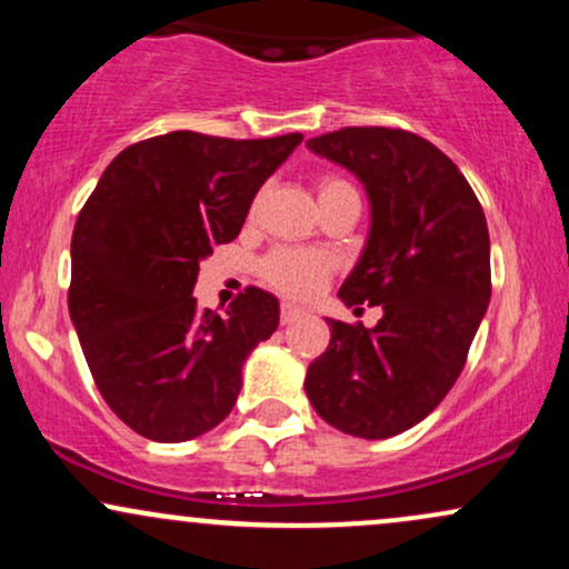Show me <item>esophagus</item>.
Returning <instances> with one entry per match:
<instances>
[{"instance_id":"34e87169","label":"esophagus","mask_w":569,"mask_h":569,"mask_svg":"<svg viewBox=\"0 0 569 569\" xmlns=\"http://www.w3.org/2000/svg\"><path fill=\"white\" fill-rule=\"evenodd\" d=\"M302 316H305L302 307H297V305H291V302L280 305V323H283V326L299 321V318H302Z\"/></svg>"}]
</instances>
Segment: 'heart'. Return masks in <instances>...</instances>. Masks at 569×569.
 Instances as JSON below:
<instances>
[{
    "mask_svg": "<svg viewBox=\"0 0 569 569\" xmlns=\"http://www.w3.org/2000/svg\"><path fill=\"white\" fill-rule=\"evenodd\" d=\"M342 189L352 187L337 176H323L318 179V200ZM331 270H335V262L329 253L310 251V248H276L259 262V276L264 283L289 297H312L331 276Z\"/></svg>",
    "mask_w": 569,
    "mask_h": 569,
    "instance_id": "1",
    "label": "heart"
}]
</instances>
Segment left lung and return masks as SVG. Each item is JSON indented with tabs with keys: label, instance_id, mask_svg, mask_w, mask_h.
<instances>
[{
	"label": "left lung",
	"instance_id": "1",
	"mask_svg": "<svg viewBox=\"0 0 569 569\" xmlns=\"http://www.w3.org/2000/svg\"><path fill=\"white\" fill-rule=\"evenodd\" d=\"M307 149L367 189L371 230L339 299L382 307L375 329L326 318L307 398L342 433L390 439L426 420L466 367L492 293L485 211L460 168L409 130L342 128Z\"/></svg>",
	"mask_w": 569,
	"mask_h": 569
}]
</instances>
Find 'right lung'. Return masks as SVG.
I'll list each match as a JSON object with an SVG mask.
<instances>
[{"instance_id": "right-lung-1", "label": "right lung", "mask_w": 569, "mask_h": 569, "mask_svg": "<svg viewBox=\"0 0 569 569\" xmlns=\"http://www.w3.org/2000/svg\"><path fill=\"white\" fill-rule=\"evenodd\" d=\"M299 141L154 136L109 162L77 217L71 323L103 401L143 439L179 443L217 428L248 352L278 329L272 293L248 286L217 316L198 310L192 289Z\"/></svg>"}]
</instances>
